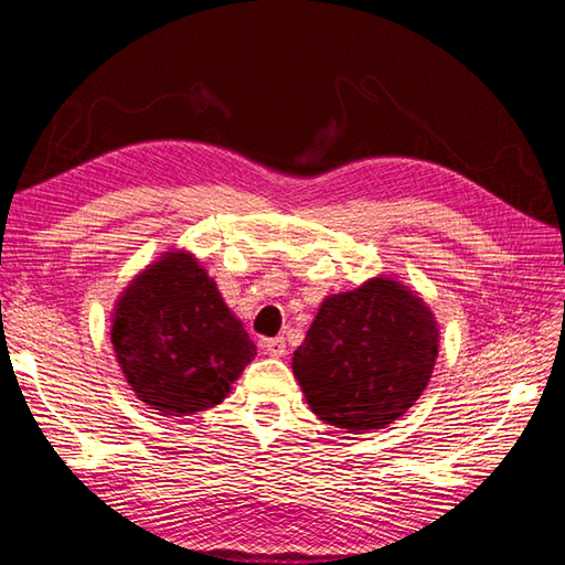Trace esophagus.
<instances>
[{"label": "esophagus", "instance_id": "34e87169", "mask_svg": "<svg viewBox=\"0 0 565 565\" xmlns=\"http://www.w3.org/2000/svg\"><path fill=\"white\" fill-rule=\"evenodd\" d=\"M262 350L267 352L269 356H284L286 354V340L284 338H271V340H264L262 342Z\"/></svg>", "mask_w": 565, "mask_h": 565}]
</instances>
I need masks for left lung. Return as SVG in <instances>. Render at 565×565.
Masks as SVG:
<instances>
[{
	"label": "left lung",
	"instance_id": "1",
	"mask_svg": "<svg viewBox=\"0 0 565 565\" xmlns=\"http://www.w3.org/2000/svg\"><path fill=\"white\" fill-rule=\"evenodd\" d=\"M439 354V326L423 296L391 274L320 303L294 376L322 423L374 431L423 395Z\"/></svg>",
	"mask_w": 565,
	"mask_h": 565
}]
</instances>
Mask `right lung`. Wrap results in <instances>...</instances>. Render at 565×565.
<instances>
[{"instance_id": "1", "label": "right lung", "mask_w": 565, "mask_h": 565, "mask_svg": "<svg viewBox=\"0 0 565 565\" xmlns=\"http://www.w3.org/2000/svg\"><path fill=\"white\" fill-rule=\"evenodd\" d=\"M111 344L130 391L162 417L218 405L255 359V342L194 252L167 249L128 281Z\"/></svg>"}]
</instances>
